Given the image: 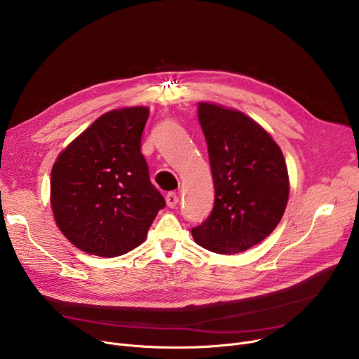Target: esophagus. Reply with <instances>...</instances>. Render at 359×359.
I'll list each match as a JSON object with an SVG mask.
<instances>
[{"label": "esophagus", "mask_w": 359, "mask_h": 359, "mask_svg": "<svg viewBox=\"0 0 359 359\" xmlns=\"http://www.w3.org/2000/svg\"><path fill=\"white\" fill-rule=\"evenodd\" d=\"M180 203V197L175 194V192H168L167 194V204L170 208H175Z\"/></svg>", "instance_id": "34e87169"}]
</instances>
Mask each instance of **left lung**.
<instances>
[{
  "label": "left lung",
  "mask_w": 359,
  "mask_h": 359,
  "mask_svg": "<svg viewBox=\"0 0 359 359\" xmlns=\"http://www.w3.org/2000/svg\"><path fill=\"white\" fill-rule=\"evenodd\" d=\"M215 188L208 218L191 230L204 249L233 255L263 241L279 224L289 177L279 145L238 110L198 103Z\"/></svg>",
  "instance_id": "8db88e82"
}]
</instances>
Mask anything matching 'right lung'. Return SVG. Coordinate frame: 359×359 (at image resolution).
I'll use <instances>...</instances> for the list:
<instances>
[{"label": "right lung", "mask_w": 359, "mask_h": 359, "mask_svg": "<svg viewBox=\"0 0 359 359\" xmlns=\"http://www.w3.org/2000/svg\"><path fill=\"white\" fill-rule=\"evenodd\" d=\"M149 115L144 106L96 119L59 155L51 170V208L77 249L100 257L140 245L165 207L141 152Z\"/></svg>", "instance_id": "obj_1"}]
</instances>
